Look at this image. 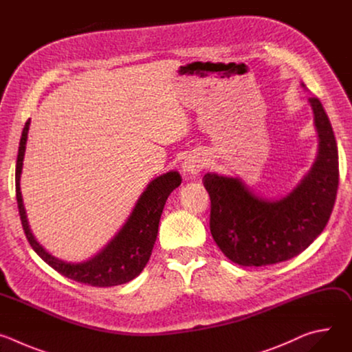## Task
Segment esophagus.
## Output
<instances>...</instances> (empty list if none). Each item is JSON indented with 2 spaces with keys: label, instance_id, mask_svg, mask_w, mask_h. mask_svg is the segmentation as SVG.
Here are the masks:
<instances>
[{
  "label": "esophagus",
  "instance_id": "1",
  "mask_svg": "<svg viewBox=\"0 0 352 352\" xmlns=\"http://www.w3.org/2000/svg\"><path fill=\"white\" fill-rule=\"evenodd\" d=\"M205 166L204 157L200 155H189L182 163V173L186 177H196Z\"/></svg>",
  "mask_w": 352,
  "mask_h": 352
}]
</instances>
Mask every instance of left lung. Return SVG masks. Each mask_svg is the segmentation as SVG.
Instances as JSON below:
<instances>
[{"mask_svg": "<svg viewBox=\"0 0 352 352\" xmlns=\"http://www.w3.org/2000/svg\"><path fill=\"white\" fill-rule=\"evenodd\" d=\"M305 87V85L302 83ZM319 152L308 174L281 199L255 195L239 178L208 173L210 232L221 252L239 266H269L305 250L324 230L338 188V152L329 117L309 97Z\"/></svg>", "mask_w": 352, "mask_h": 352, "instance_id": "obj_1", "label": "left lung"}]
</instances>
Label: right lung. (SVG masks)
I'll use <instances>...</instances> for the list:
<instances>
[{
	"mask_svg": "<svg viewBox=\"0 0 352 352\" xmlns=\"http://www.w3.org/2000/svg\"><path fill=\"white\" fill-rule=\"evenodd\" d=\"M30 120L25 124L19 142L15 185L18 209L26 238L34 252L63 276L93 287H113L125 284L138 277L152 255L157 238L160 217L170 193L181 185V175L177 171L166 173L147 185L118 234L97 255L86 262L68 263L50 255L33 236L21 193V174L26 150V140Z\"/></svg>",
	"mask_w": 352,
	"mask_h": 352,
	"instance_id": "obj_1",
	"label": "right lung"
}]
</instances>
